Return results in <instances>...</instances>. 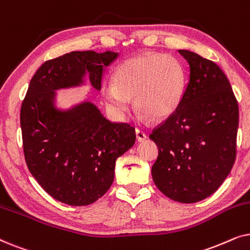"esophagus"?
<instances>
[{"label":"esophagus","mask_w":250,"mask_h":250,"mask_svg":"<svg viewBox=\"0 0 250 250\" xmlns=\"http://www.w3.org/2000/svg\"><path fill=\"white\" fill-rule=\"evenodd\" d=\"M135 134H136V140H138L139 142L145 141V140L146 139V134L142 131V129H140V128L135 129Z\"/></svg>","instance_id":"esophagus-1"}]
</instances>
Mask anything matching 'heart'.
Listing matches in <instances>:
<instances>
[{
	"mask_svg": "<svg viewBox=\"0 0 250 250\" xmlns=\"http://www.w3.org/2000/svg\"><path fill=\"white\" fill-rule=\"evenodd\" d=\"M186 71L175 57L146 53L126 60L115 71L114 83L104 88V98L112 111L125 117L133 108L132 98L145 116L169 117L182 101Z\"/></svg>",
	"mask_w": 250,
	"mask_h": 250,
	"instance_id": "obj_1",
	"label": "heart"
}]
</instances>
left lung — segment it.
Masks as SVG:
<instances>
[{
    "label": "left lung",
    "instance_id": "8db88e82",
    "mask_svg": "<svg viewBox=\"0 0 250 250\" xmlns=\"http://www.w3.org/2000/svg\"><path fill=\"white\" fill-rule=\"evenodd\" d=\"M182 101L149 138L158 146L151 168L156 187L174 201L193 204L209 197L230 174L237 153L239 108L220 67L189 50Z\"/></svg>",
    "mask_w": 250,
    "mask_h": 250
}]
</instances>
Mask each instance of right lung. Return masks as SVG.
<instances>
[{"mask_svg": "<svg viewBox=\"0 0 250 250\" xmlns=\"http://www.w3.org/2000/svg\"><path fill=\"white\" fill-rule=\"evenodd\" d=\"M118 52L74 51L45 61L30 80L20 110L23 153L29 172L51 197L70 206L93 204L114 182L116 159L132 148L135 129L111 123L91 101L56 105L57 90H101L104 68Z\"/></svg>", "mask_w": 250, "mask_h": 250, "instance_id": "1", "label": "right lung"}]
</instances>
